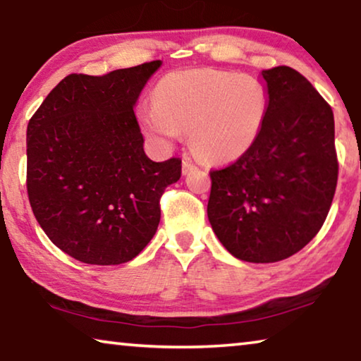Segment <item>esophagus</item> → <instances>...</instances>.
<instances>
[{"label":"esophagus","instance_id":"1","mask_svg":"<svg viewBox=\"0 0 361 361\" xmlns=\"http://www.w3.org/2000/svg\"><path fill=\"white\" fill-rule=\"evenodd\" d=\"M197 169V166L192 164V161L190 159H185L183 160V175H188L191 173V171H195Z\"/></svg>","mask_w":361,"mask_h":361}]
</instances>
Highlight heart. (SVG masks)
Instances as JSON below:
<instances>
[{
    "instance_id": "b5f03b06",
    "label": "heart",
    "mask_w": 361,
    "mask_h": 361,
    "mask_svg": "<svg viewBox=\"0 0 361 361\" xmlns=\"http://www.w3.org/2000/svg\"><path fill=\"white\" fill-rule=\"evenodd\" d=\"M154 104L139 113L147 134L171 140L188 132L191 149L201 160L231 164L260 137L270 94L252 75L197 68L166 75L157 85Z\"/></svg>"
}]
</instances>
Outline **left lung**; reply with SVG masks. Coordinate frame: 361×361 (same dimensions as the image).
<instances>
[{
    "mask_svg": "<svg viewBox=\"0 0 361 361\" xmlns=\"http://www.w3.org/2000/svg\"><path fill=\"white\" fill-rule=\"evenodd\" d=\"M270 94L255 145L211 170L207 217L233 257L273 263L306 247L326 221L338 178L334 113L306 77L263 70Z\"/></svg>",
    "mask_w": 361,
    "mask_h": 361,
    "instance_id": "left-lung-1",
    "label": "left lung"
}]
</instances>
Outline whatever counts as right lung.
Wrapping results in <instances>:
<instances>
[{"instance_id": "obj_1", "label": "right lung", "mask_w": 361, "mask_h": 361, "mask_svg": "<svg viewBox=\"0 0 361 361\" xmlns=\"http://www.w3.org/2000/svg\"><path fill=\"white\" fill-rule=\"evenodd\" d=\"M160 60L103 77L72 73L27 124V196L60 250L90 265H119L144 250L160 197L181 159L152 161L134 104Z\"/></svg>"}]
</instances>
